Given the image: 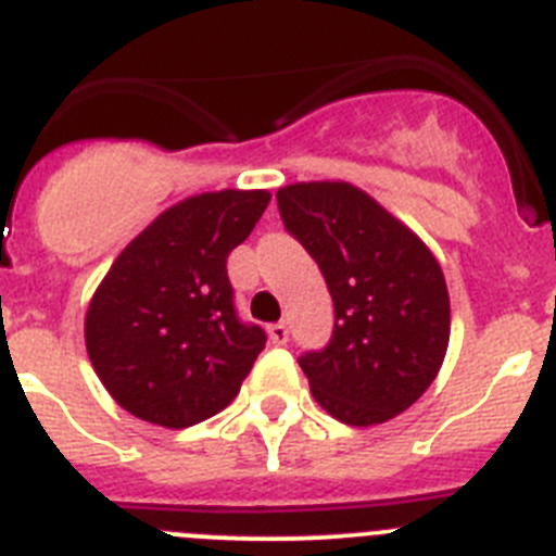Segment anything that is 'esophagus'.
<instances>
[{
    "mask_svg": "<svg viewBox=\"0 0 556 556\" xmlns=\"http://www.w3.org/2000/svg\"><path fill=\"white\" fill-rule=\"evenodd\" d=\"M267 333H269V339H273L275 345H283V342L289 339V326H287V323H273V326L267 328Z\"/></svg>",
    "mask_w": 556,
    "mask_h": 556,
    "instance_id": "obj_1",
    "label": "esophagus"
}]
</instances>
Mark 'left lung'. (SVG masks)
I'll use <instances>...</instances> for the list:
<instances>
[{
    "mask_svg": "<svg viewBox=\"0 0 556 556\" xmlns=\"http://www.w3.org/2000/svg\"><path fill=\"white\" fill-rule=\"evenodd\" d=\"M275 198L287 230L326 275L337 314L326 351L301 356L314 401L339 424H387L443 367V267L409 225L345 180L289 184Z\"/></svg>",
    "mask_w": 556,
    "mask_h": 556,
    "instance_id": "left-lung-1",
    "label": "left lung"
}]
</instances>
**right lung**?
Wrapping results in <instances>:
<instances>
[{
    "label": "right lung",
    "instance_id": "1",
    "mask_svg": "<svg viewBox=\"0 0 556 556\" xmlns=\"http://www.w3.org/2000/svg\"><path fill=\"white\" fill-rule=\"evenodd\" d=\"M269 198L267 189L191 194L116 255L88 303L86 351L122 409L186 429L239 395L267 337L236 317L225 262Z\"/></svg>",
    "mask_w": 556,
    "mask_h": 556
}]
</instances>
